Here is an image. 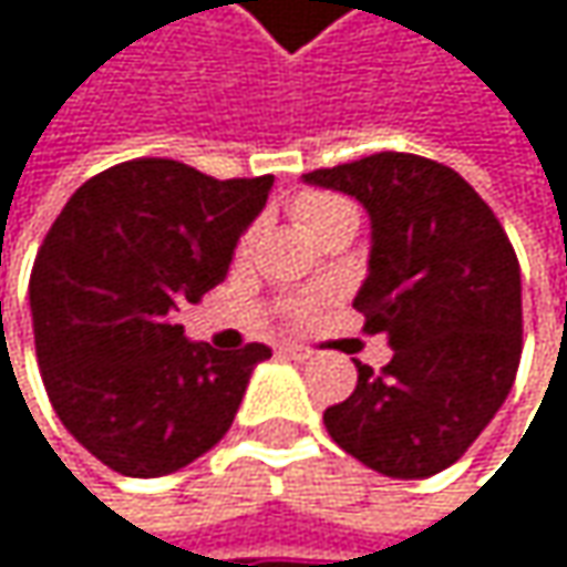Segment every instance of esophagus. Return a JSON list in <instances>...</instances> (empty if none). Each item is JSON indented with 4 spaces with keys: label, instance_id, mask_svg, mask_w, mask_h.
I'll use <instances>...</instances> for the list:
<instances>
[{
    "label": "esophagus",
    "instance_id": "obj_1",
    "mask_svg": "<svg viewBox=\"0 0 567 567\" xmlns=\"http://www.w3.org/2000/svg\"><path fill=\"white\" fill-rule=\"evenodd\" d=\"M285 358H291V361H308L311 358V351L308 348H301V344H285V348H279Z\"/></svg>",
    "mask_w": 567,
    "mask_h": 567
}]
</instances>
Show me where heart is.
I'll return each mask as SVG.
<instances>
[{
    "label": "heart",
    "mask_w": 567,
    "mask_h": 567,
    "mask_svg": "<svg viewBox=\"0 0 567 567\" xmlns=\"http://www.w3.org/2000/svg\"><path fill=\"white\" fill-rule=\"evenodd\" d=\"M291 213L298 216V223H301L311 236H318L321 229H328V226H334V223H341V219H358L354 206H351L348 199L334 196V193H301V196H295ZM249 246H252V233L243 239V249H249ZM308 308H311V301H301L295 311L305 315Z\"/></svg>",
    "instance_id": "obj_1"
}]
</instances>
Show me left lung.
I'll use <instances>...</instances> for the list:
<instances>
[{
  "instance_id": "1",
  "label": "left lung",
  "mask_w": 567,
  "mask_h": 567,
  "mask_svg": "<svg viewBox=\"0 0 567 567\" xmlns=\"http://www.w3.org/2000/svg\"><path fill=\"white\" fill-rule=\"evenodd\" d=\"M371 216L354 308L388 334L384 371L358 364L354 394L324 410L331 440L394 480L453 466L489 426L522 358V276L509 236L456 171L416 154H371L301 176Z\"/></svg>"
}]
</instances>
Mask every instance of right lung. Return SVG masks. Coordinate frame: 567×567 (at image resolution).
Wrapping results in <instances>:
<instances>
[{"label": "right lung", "mask_w": 567, "mask_h": 567, "mask_svg": "<svg viewBox=\"0 0 567 567\" xmlns=\"http://www.w3.org/2000/svg\"><path fill=\"white\" fill-rule=\"evenodd\" d=\"M272 183L131 161L78 186L49 229L29 282L42 381L64 430L114 473L154 480L199 460L272 358L176 324L179 305L226 279Z\"/></svg>", "instance_id": "add662e5"}]
</instances>
